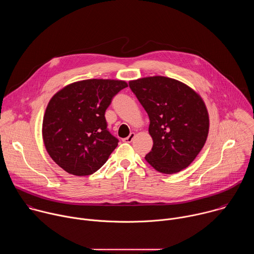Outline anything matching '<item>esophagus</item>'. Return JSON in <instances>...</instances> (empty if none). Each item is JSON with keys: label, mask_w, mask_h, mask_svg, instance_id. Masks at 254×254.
<instances>
[{"label": "esophagus", "mask_w": 254, "mask_h": 254, "mask_svg": "<svg viewBox=\"0 0 254 254\" xmlns=\"http://www.w3.org/2000/svg\"><path fill=\"white\" fill-rule=\"evenodd\" d=\"M134 136H135V133H134V132H130V134H129L127 137L125 138V141L130 142V141H132V139L134 138Z\"/></svg>", "instance_id": "obj_1"}]
</instances>
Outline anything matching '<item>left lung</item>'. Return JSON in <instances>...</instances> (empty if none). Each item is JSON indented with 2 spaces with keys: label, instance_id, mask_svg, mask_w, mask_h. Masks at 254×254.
Listing matches in <instances>:
<instances>
[{
  "label": "left lung",
  "instance_id": "8db88e82",
  "mask_svg": "<svg viewBox=\"0 0 254 254\" xmlns=\"http://www.w3.org/2000/svg\"><path fill=\"white\" fill-rule=\"evenodd\" d=\"M130 89L146 110L152 151L144 159L158 172L175 174L201 152L209 133L203 98L187 84L166 76L130 80Z\"/></svg>",
  "mask_w": 254,
  "mask_h": 254
}]
</instances>
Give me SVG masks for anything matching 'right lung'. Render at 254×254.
Returning a JSON list of instances; mask_svg holds the SVG:
<instances>
[{
    "instance_id": "obj_1",
    "label": "right lung",
    "mask_w": 254,
    "mask_h": 254,
    "mask_svg": "<svg viewBox=\"0 0 254 254\" xmlns=\"http://www.w3.org/2000/svg\"><path fill=\"white\" fill-rule=\"evenodd\" d=\"M125 80L85 79L70 83L49 100L42 124L44 146L65 172L89 176L118 147L106 128L104 114Z\"/></svg>"
}]
</instances>
